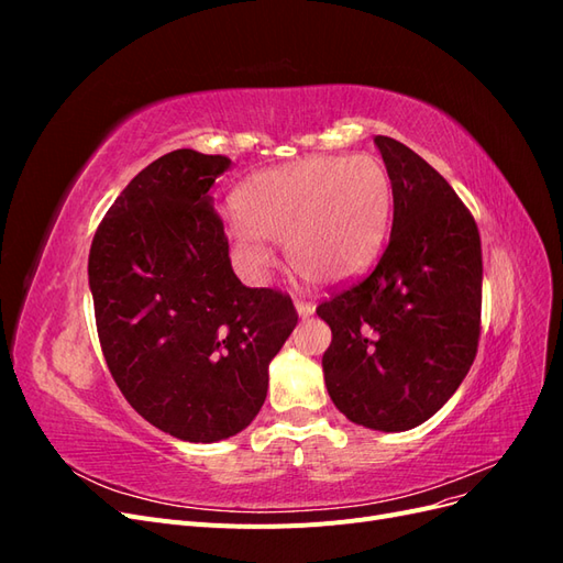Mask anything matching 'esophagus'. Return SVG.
I'll return each instance as SVG.
<instances>
[{
	"instance_id": "esophagus-1",
	"label": "esophagus",
	"mask_w": 563,
	"mask_h": 563,
	"mask_svg": "<svg viewBox=\"0 0 563 563\" xmlns=\"http://www.w3.org/2000/svg\"><path fill=\"white\" fill-rule=\"evenodd\" d=\"M296 312H298V317H300V319H308V317H312V314H314V305H312V302H302V300H298V302H296Z\"/></svg>"
}]
</instances>
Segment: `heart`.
<instances>
[{
    "label": "heart",
    "mask_w": 563,
    "mask_h": 563,
    "mask_svg": "<svg viewBox=\"0 0 563 563\" xmlns=\"http://www.w3.org/2000/svg\"><path fill=\"white\" fill-rule=\"evenodd\" d=\"M240 216L225 220V236L249 269L269 263L263 244H286V261L314 286L354 279L380 253L391 180L373 155H314L253 174L234 195Z\"/></svg>",
    "instance_id": "obj_1"
}]
</instances>
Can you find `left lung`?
<instances>
[{"label": "left lung", "instance_id": "obj_1", "mask_svg": "<svg viewBox=\"0 0 563 563\" xmlns=\"http://www.w3.org/2000/svg\"><path fill=\"white\" fill-rule=\"evenodd\" d=\"M373 143L395 199L389 244L364 282L317 308L333 333L321 366L347 420L406 432L453 397L474 362L482 242L444 176L395 139Z\"/></svg>", "mask_w": 563, "mask_h": 563}]
</instances>
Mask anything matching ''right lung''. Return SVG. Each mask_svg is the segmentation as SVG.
Wrapping results in <instances>:
<instances>
[{
    "label": "right lung",
    "instance_id": "1",
    "mask_svg": "<svg viewBox=\"0 0 563 563\" xmlns=\"http://www.w3.org/2000/svg\"><path fill=\"white\" fill-rule=\"evenodd\" d=\"M230 159L174 150L114 199L89 253L108 368L162 432L195 444L240 434L298 323L291 298L246 288L209 195Z\"/></svg>",
    "mask_w": 563,
    "mask_h": 563
}]
</instances>
